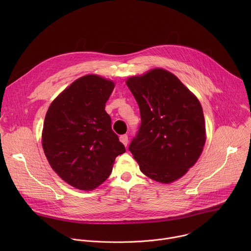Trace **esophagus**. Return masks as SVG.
Segmentation results:
<instances>
[{
  "label": "esophagus",
  "mask_w": 251,
  "mask_h": 251,
  "mask_svg": "<svg viewBox=\"0 0 251 251\" xmlns=\"http://www.w3.org/2000/svg\"><path fill=\"white\" fill-rule=\"evenodd\" d=\"M120 141L123 143L125 146H127L128 145V135H126V134L121 135L120 136Z\"/></svg>",
  "instance_id": "esophagus-1"
}]
</instances>
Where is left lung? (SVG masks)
Instances as JSON below:
<instances>
[{
	"instance_id": "8db88e82",
	"label": "left lung",
	"mask_w": 251,
	"mask_h": 251,
	"mask_svg": "<svg viewBox=\"0 0 251 251\" xmlns=\"http://www.w3.org/2000/svg\"><path fill=\"white\" fill-rule=\"evenodd\" d=\"M126 84L140 109L141 124L129 145L141 172L169 184L198 161L205 143V126L198 98L176 76L155 68Z\"/></svg>"
}]
</instances>
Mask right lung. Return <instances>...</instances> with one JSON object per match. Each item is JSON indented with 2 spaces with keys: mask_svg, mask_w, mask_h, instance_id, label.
<instances>
[{
  "mask_svg": "<svg viewBox=\"0 0 251 251\" xmlns=\"http://www.w3.org/2000/svg\"><path fill=\"white\" fill-rule=\"evenodd\" d=\"M111 80L85 75L71 83L50 104L43 130V148L53 171L70 186L90 191L112 172L126 152L111 127L105 104Z\"/></svg>",
  "mask_w": 251,
  "mask_h": 251,
  "instance_id": "add662e5",
  "label": "right lung"
}]
</instances>
